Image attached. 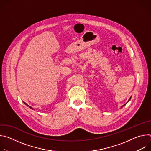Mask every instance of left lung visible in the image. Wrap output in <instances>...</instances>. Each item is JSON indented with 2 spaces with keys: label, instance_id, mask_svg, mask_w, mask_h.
Masks as SVG:
<instances>
[{
  "label": "left lung",
  "instance_id": "8db88e82",
  "mask_svg": "<svg viewBox=\"0 0 151 151\" xmlns=\"http://www.w3.org/2000/svg\"><path fill=\"white\" fill-rule=\"evenodd\" d=\"M131 97H130V99H129V100H128V101H127V102H128V101H130V99H131ZM125 104H124V105H123V106H121V107H123V106H125Z\"/></svg>",
  "mask_w": 151,
  "mask_h": 151
}]
</instances>
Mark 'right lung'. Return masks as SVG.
<instances>
[{
  "label": "right lung",
  "mask_w": 151,
  "mask_h": 151,
  "mask_svg": "<svg viewBox=\"0 0 151 151\" xmlns=\"http://www.w3.org/2000/svg\"><path fill=\"white\" fill-rule=\"evenodd\" d=\"M23 103H24V104H26V105H27V106H28V107H30V109H33V110H34V109H33V108H32V107H31V106H29V105H28V104H26V103H25V102H24V101H23Z\"/></svg>",
  "instance_id": "1"
}]
</instances>
